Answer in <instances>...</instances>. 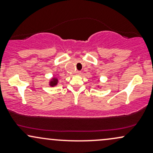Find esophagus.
Here are the masks:
<instances>
[{
    "mask_svg": "<svg viewBox=\"0 0 153 153\" xmlns=\"http://www.w3.org/2000/svg\"><path fill=\"white\" fill-rule=\"evenodd\" d=\"M75 74L78 75H80V74H81V72H80V71H76V72H75Z\"/></svg>",
    "mask_w": 153,
    "mask_h": 153,
    "instance_id": "34e87169",
    "label": "esophagus"
}]
</instances>
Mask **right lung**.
<instances>
[{
	"mask_svg": "<svg viewBox=\"0 0 153 153\" xmlns=\"http://www.w3.org/2000/svg\"><path fill=\"white\" fill-rule=\"evenodd\" d=\"M57 84V79L53 78L52 80H51L50 85H51V86H54V85H56Z\"/></svg>",
	"mask_w": 153,
	"mask_h": 153,
	"instance_id": "obj_1",
	"label": "right lung"
}]
</instances>
